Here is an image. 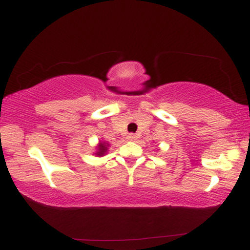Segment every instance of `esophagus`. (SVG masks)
<instances>
[{
	"instance_id": "esophagus-1",
	"label": "esophagus",
	"mask_w": 250,
	"mask_h": 250,
	"mask_svg": "<svg viewBox=\"0 0 250 250\" xmlns=\"http://www.w3.org/2000/svg\"><path fill=\"white\" fill-rule=\"evenodd\" d=\"M128 140H130V141H134V140H137V134H134V133H129L128 134Z\"/></svg>"
}]
</instances>
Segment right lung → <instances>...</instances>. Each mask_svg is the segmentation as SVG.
<instances>
[{
    "label": "right lung",
    "instance_id": "obj_1",
    "mask_svg": "<svg viewBox=\"0 0 250 250\" xmlns=\"http://www.w3.org/2000/svg\"><path fill=\"white\" fill-rule=\"evenodd\" d=\"M105 151H106V146L104 145V144H101L100 146H99V152L97 154H98V156H102V154L105 153Z\"/></svg>",
    "mask_w": 250,
    "mask_h": 250
}]
</instances>
